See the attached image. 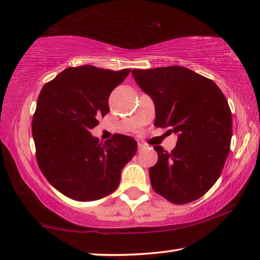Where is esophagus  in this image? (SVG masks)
<instances>
[{
	"label": "esophagus",
	"mask_w": 260,
	"mask_h": 260,
	"mask_svg": "<svg viewBox=\"0 0 260 260\" xmlns=\"http://www.w3.org/2000/svg\"><path fill=\"white\" fill-rule=\"evenodd\" d=\"M138 148H139V150H142V149H145V148H146V146H145V145H142V143H139V145H138Z\"/></svg>",
	"instance_id": "34e87169"
}]
</instances>
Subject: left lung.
Instances as JSON below:
<instances>
[{"mask_svg":"<svg viewBox=\"0 0 260 260\" xmlns=\"http://www.w3.org/2000/svg\"><path fill=\"white\" fill-rule=\"evenodd\" d=\"M132 75L153 99L154 126L177 134L170 153L154 147V191L174 204L200 199L218 180L230 152L232 117L225 96L211 79L177 65L134 69Z\"/></svg>","mask_w":260,"mask_h":260,"instance_id":"8db88e82","label":"left lung"}]
</instances>
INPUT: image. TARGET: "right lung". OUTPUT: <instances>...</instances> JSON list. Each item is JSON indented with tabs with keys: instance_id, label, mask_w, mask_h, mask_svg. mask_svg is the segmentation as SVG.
<instances>
[{
	"instance_id": "add662e5",
	"label": "right lung",
	"mask_w": 260,
	"mask_h": 260,
	"mask_svg": "<svg viewBox=\"0 0 260 260\" xmlns=\"http://www.w3.org/2000/svg\"><path fill=\"white\" fill-rule=\"evenodd\" d=\"M129 72L93 65L68 68L38 95L32 120L38 166L46 180L70 199L90 202L110 195L137 153V141L127 135L99 143L91 134L99 115L110 111L111 92Z\"/></svg>"
}]
</instances>
